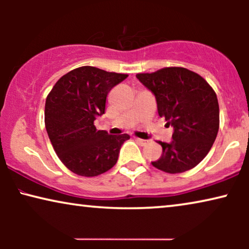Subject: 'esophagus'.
I'll list each match as a JSON object with an SVG mask.
<instances>
[{
	"mask_svg": "<svg viewBox=\"0 0 249 249\" xmlns=\"http://www.w3.org/2000/svg\"><path fill=\"white\" fill-rule=\"evenodd\" d=\"M136 142H139V144L142 145V146L146 145L148 142V141H146V139H142V138H136Z\"/></svg>",
	"mask_w": 249,
	"mask_h": 249,
	"instance_id": "esophagus-1",
	"label": "esophagus"
}]
</instances>
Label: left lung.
Listing matches in <instances>:
<instances>
[{
	"mask_svg": "<svg viewBox=\"0 0 249 249\" xmlns=\"http://www.w3.org/2000/svg\"><path fill=\"white\" fill-rule=\"evenodd\" d=\"M155 95L159 115L173 127L172 141L159 142L162 155L153 166L168 173L195 168L215 141L220 124L217 97L198 73L186 68H163L136 74Z\"/></svg>",
	"mask_w": 249,
	"mask_h": 249,
	"instance_id": "1",
	"label": "left lung"
}]
</instances>
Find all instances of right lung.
<instances>
[{
	"label": "right lung",
	"instance_id": "obj_1",
	"mask_svg": "<svg viewBox=\"0 0 249 249\" xmlns=\"http://www.w3.org/2000/svg\"><path fill=\"white\" fill-rule=\"evenodd\" d=\"M128 74L80 67L60 78L47 95L45 127L53 148L70 171L83 177L107 172L118 161L127 134L108 135L94 121L104 114L107 96Z\"/></svg>",
	"mask_w": 249,
	"mask_h": 249
}]
</instances>
